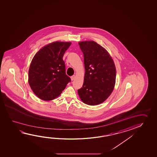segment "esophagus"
<instances>
[{
	"instance_id": "34e87169",
	"label": "esophagus",
	"mask_w": 157,
	"mask_h": 157,
	"mask_svg": "<svg viewBox=\"0 0 157 157\" xmlns=\"http://www.w3.org/2000/svg\"><path fill=\"white\" fill-rule=\"evenodd\" d=\"M75 75H72V77H71V80H72V81H73V80L75 79Z\"/></svg>"
}]
</instances>
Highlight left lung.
I'll use <instances>...</instances> for the list:
<instances>
[{"instance_id": "left-lung-1", "label": "left lung", "mask_w": 157, "mask_h": 157, "mask_svg": "<svg viewBox=\"0 0 157 157\" xmlns=\"http://www.w3.org/2000/svg\"><path fill=\"white\" fill-rule=\"evenodd\" d=\"M79 45L84 55L85 72L78 95L85 104L97 105L104 102L113 91L116 66L107 50L95 41H80Z\"/></svg>"}]
</instances>
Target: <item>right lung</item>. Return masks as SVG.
Listing matches in <instances>:
<instances>
[{
  "instance_id": "right-lung-1",
  "label": "right lung",
  "mask_w": 157,
  "mask_h": 157,
  "mask_svg": "<svg viewBox=\"0 0 157 157\" xmlns=\"http://www.w3.org/2000/svg\"><path fill=\"white\" fill-rule=\"evenodd\" d=\"M71 44V42H53L42 48L34 56L29 68V84L41 100L57 98L71 82L62 59Z\"/></svg>"
}]
</instances>
